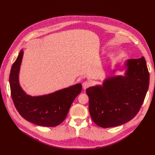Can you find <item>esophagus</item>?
<instances>
[{
    "label": "esophagus",
    "instance_id": "1",
    "mask_svg": "<svg viewBox=\"0 0 155 155\" xmlns=\"http://www.w3.org/2000/svg\"><path fill=\"white\" fill-rule=\"evenodd\" d=\"M90 86H91V83L87 81L83 82V89H86V88H87L88 87H89Z\"/></svg>",
    "mask_w": 155,
    "mask_h": 155
}]
</instances>
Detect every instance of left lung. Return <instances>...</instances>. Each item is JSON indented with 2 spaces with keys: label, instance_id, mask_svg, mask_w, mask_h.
Masks as SVG:
<instances>
[{
  "label": "left lung",
  "instance_id": "8db88e82",
  "mask_svg": "<svg viewBox=\"0 0 155 155\" xmlns=\"http://www.w3.org/2000/svg\"><path fill=\"white\" fill-rule=\"evenodd\" d=\"M125 76L107 78L102 86L86 90L89 112L96 125L103 128L124 124L137 114L146 96L149 73L143 57L127 61Z\"/></svg>",
  "mask_w": 155,
  "mask_h": 155
}]
</instances>
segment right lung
Returning a JSON list of instances; mask_svg holds the SVG:
<instances>
[{
    "mask_svg": "<svg viewBox=\"0 0 155 155\" xmlns=\"http://www.w3.org/2000/svg\"><path fill=\"white\" fill-rule=\"evenodd\" d=\"M22 56V50L12 65L9 79L11 95L16 109L23 118L35 125L45 127L59 125L66 118L75 98L81 93V84L78 83L47 95H28L18 82Z\"/></svg>",
    "mask_w": 155,
    "mask_h": 155,
    "instance_id": "add662e5",
    "label": "right lung"
}]
</instances>
